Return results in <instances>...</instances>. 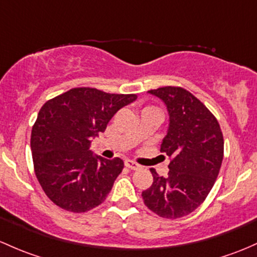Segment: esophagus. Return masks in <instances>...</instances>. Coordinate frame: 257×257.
Returning a JSON list of instances; mask_svg holds the SVG:
<instances>
[{
    "mask_svg": "<svg viewBox=\"0 0 257 257\" xmlns=\"http://www.w3.org/2000/svg\"><path fill=\"white\" fill-rule=\"evenodd\" d=\"M124 165H125V166L131 170H139L140 169V165L134 163V161H132V160H125L124 161Z\"/></svg>",
    "mask_w": 257,
    "mask_h": 257,
    "instance_id": "34e87169",
    "label": "esophagus"
}]
</instances>
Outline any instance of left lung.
I'll return each instance as SVG.
<instances>
[{
    "label": "left lung",
    "mask_w": 257,
    "mask_h": 257,
    "mask_svg": "<svg viewBox=\"0 0 257 257\" xmlns=\"http://www.w3.org/2000/svg\"><path fill=\"white\" fill-rule=\"evenodd\" d=\"M148 93L160 98L169 112L160 151L172 160L167 177L150 169L154 182L142 196L154 213L176 219L201 206L212 190L223 161V134L209 109L185 88L166 86Z\"/></svg>",
    "instance_id": "left-lung-1"
}]
</instances>
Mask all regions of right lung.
<instances>
[{"label":"right lung","mask_w":257,"mask_h":257,"mask_svg":"<svg viewBox=\"0 0 257 257\" xmlns=\"http://www.w3.org/2000/svg\"><path fill=\"white\" fill-rule=\"evenodd\" d=\"M137 94L72 88L40 108L32 129L34 171L45 194L60 208L82 213L99 206L124 167L123 160L93 155L91 139L106 129Z\"/></svg>","instance_id":"1"}]
</instances>
